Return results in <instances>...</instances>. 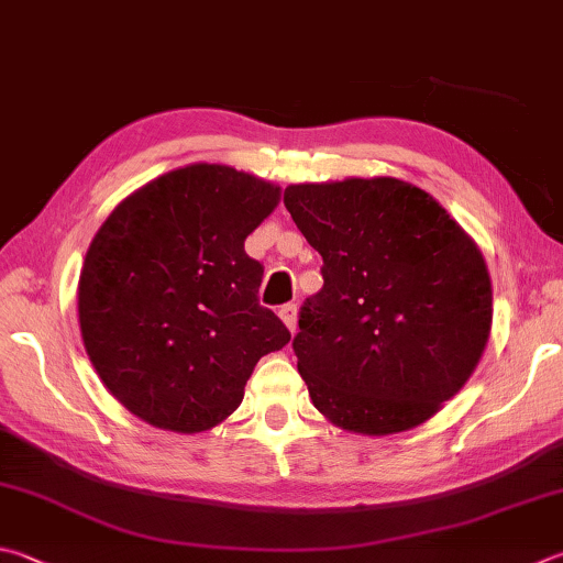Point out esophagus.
<instances>
[{
  "mask_svg": "<svg viewBox=\"0 0 563 563\" xmlns=\"http://www.w3.org/2000/svg\"><path fill=\"white\" fill-rule=\"evenodd\" d=\"M279 318L286 323V328L294 333L296 331V303H284L279 309Z\"/></svg>",
  "mask_w": 563,
  "mask_h": 563,
  "instance_id": "esophagus-1",
  "label": "esophagus"
}]
</instances>
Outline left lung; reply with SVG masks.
<instances>
[{"mask_svg": "<svg viewBox=\"0 0 563 563\" xmlns=\"http://www.w3.org/2000/svg\"><path fill=\"white\" fill-rule=\"evenodd\" d=\"M284 206L323 257V289L303 301L291 343L316 409L375 437L431 419L490 335L481 250L397 178L289 186Z\"/></svg>", "mask_w": 563, "mask_h": 563, "instance_id": "1", "label": "left lung"}]
</instances>
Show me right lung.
I'll return each instance as SVG.
<instances>
[{
  "instance_id": "add662e5",
  "label": "right lung",
  "mask_w": 563,
  "mask_h": 563,
  "mask_svg": "<svg viewBox=\"0 0 563 563\" xmlns=\"http://www.w3.org/2000/svg\"><path fill=\"white\" fill-rule=\"evenodd\" d=\"M279 188L220 164L176 168L102 222L78 284L85 350L112 395L158 429L196 433L240 407L257 360L291 341L260 303L250 232Z\"/></svg>"
}]
</instances>
